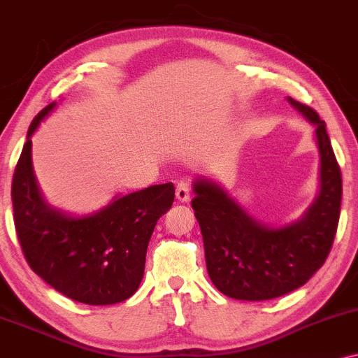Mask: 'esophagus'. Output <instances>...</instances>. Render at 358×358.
Masks as SVG:
<instances>
[{
  "mask_svg": "<svg viewBox=\"0 0 358 358\" xmlns=\"http://www.w3.org/2000/svg\"><path fill=\"white\" fill-rule=\"evenodd\" d=\"M190 193H192V187L188 183L182 182V183L176 185L175 195H176V198H178L180 201H188V200H190Z\"/></svg>",
  "mask_w": 358,
  "mask_h": 358,
  "instance_id": "obj_1",
  "label": "esophagus"
}]
</instances>
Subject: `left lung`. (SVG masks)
Here are the masks:
<instances>
[{
    "instance_id": "left-lung-1",
    "label": "left lung",
    "mask_w": 358,
    "mask_h": 358,
    "mask_svg": "<svg viewBox=\"0 0 358 358\" xmlns=\"http://www.w3.org/2000/svg\"><path fill=\"white\" fill-rule=\"evenodd\" d=\"M288 103L315 127L320 157L318 193L299 220L273 227L248 215L222 185L193 180L192 206L203 236L206 270L223 295L272 300L296 290L329 257L340 217L342 175L324 120L307 105Z\"/></svg>"
}]
</instances>
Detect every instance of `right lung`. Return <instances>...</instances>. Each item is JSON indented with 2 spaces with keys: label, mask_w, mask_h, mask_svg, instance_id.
I'll use <instances>...</instances> for the list:
<instances>
[{
  "label": "right lung",
  "mask_w": 358,
  "mask_h": 358,
  "mask_svg": "<svg viewBox=\"0 0 358 358\" xmlns=\"http://www.w3.org/2000/svg\"><path fill=\"white\" fill-rule=\"evenodd\" d=\"M50 103L29 124L15 168L11 200L15 227L28 265L59 294L86 305H113L140 287L155 225L171 208L173 183L115 195L93 213L73 215L51 206L38 187L31 136L56 108Z\"/></svg>",
  "instance_id": "right-lung-1"
}]
</instances>
